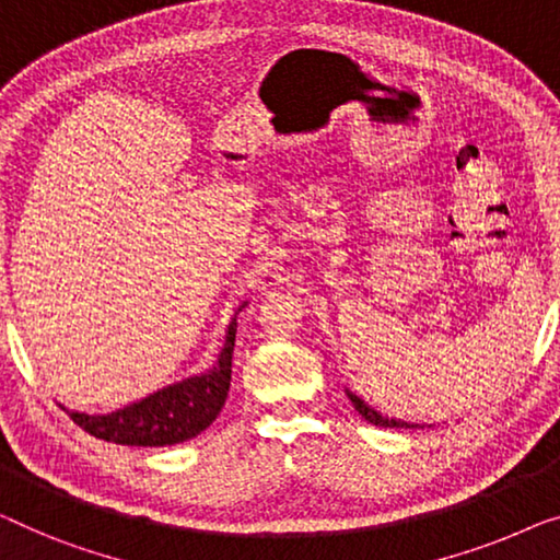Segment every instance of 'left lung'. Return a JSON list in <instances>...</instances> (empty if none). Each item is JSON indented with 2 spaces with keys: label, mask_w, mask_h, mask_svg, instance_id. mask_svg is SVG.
<instances>
[{
  "label": "left lung",
  "mask_w": 560,
  "mask_h": 560,
  "mask_svg": "<svg viewBox=\"0 0 560 560\" xmlns=\"http://www.w3.org/2000/svg\"><path fill=\"white\" fill-rule=\"evenodd\" d=\"M346 394H348V399H351V404L355 407V411H359V415L366 419V421H371V424L388 427V429H417L419 427V424H411V421H404V419H388V417H384L374 407H369V404L363 401L361 396H355L353 392H348V388H346Z\"/></svg>",
  "instance_id": "left-lung-1"
}]
</instances>
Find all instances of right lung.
<instances>
[{
  "instance_id": "right-lung-1",
  "label": "right lung",
  "mask_w": 560,
  "mask_h": 560,
  "mask_svg": "<svg viewBox=\"0 0 560 560\" xmlns=\"http://www.w3.org/2000/svg\"><path fill=\"white\" fill-rule=\"evenodd\" d=\"M234 334H237V313L226 328L220 359L205 374L176 381L110 415L65 411L80 429L103 442L128 444V447H166V444L194 440L212 424L224 407L232 381Z\"/></svg>"
}]
</instances>
